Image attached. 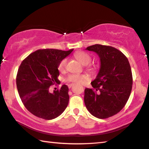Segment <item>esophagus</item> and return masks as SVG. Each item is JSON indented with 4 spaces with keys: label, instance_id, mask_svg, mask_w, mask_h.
I'll list each match as a JSON object with an SVG mask.
<instances>
[{
    "label": "esophagus",
    "instance_id": "34e87169",
    "mask_svg": "<svg viewBox=\"0 0 149 149\" xmlns=\"http://www.w3.org/2000/svg\"><path fill=\"white\" fill-rule=\"evenodd\" d=\"M74 85V84H69L68 85V86H69V88H71V87Z\"/></svg>",
    "mask_w": 149,
    "mask_h": 149
}]
</instances>
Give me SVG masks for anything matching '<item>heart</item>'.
<instances>
[{
  "instance_id": "heart-1",
  "label": "heart",
  "mask_w": 149,
  "mask_h": 149,
  "mask_svg": "<svg viewBox=\"0 0 149 149\" xmlns=\"http://www.w3.org/2000/svg\"><path fill=\"white\" fill-rule=\"evenodd\" d=\"M75 57L83 65H88L91 62V57L90 55L84 52H77L74 54ZM67 65V59L65 58L61 60L58 65V70L63 72L66 70ZM65 79L70 82L75 83H82L84 81L87 79V77L84 75H79L76 74H71L67 75Z\"/></svg>"
}]
</instances>
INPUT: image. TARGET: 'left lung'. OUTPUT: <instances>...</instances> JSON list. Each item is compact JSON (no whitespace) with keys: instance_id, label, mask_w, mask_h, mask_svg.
Returning a JSON list of instances; mask_svg holds the SVG:
<instances>
[{"instance_id":"left-lung-1","label":"left lung","mask_w":149,"mask_h":149,"mask_svg":"<svg viewBox=\"0 0 149 149\" xmlns=\"http://www.w3.org/2000/svg\"><path fill=\"white\" fill-rule=\"evenodd\" d=\"M86 49L98 55L101 66L97 77L91 83L93 88L84 90V104L95 117L110 118L123 109L130 97L132 74L129 60L112 46L94 45Z\"/></svg>"}]
</instances>
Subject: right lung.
<instances>
[{
	"label": "right lung",
	"instance_id": "right-lung-1",
	"mask_svg": "<svg viewBox=\"0 0 149 149\" xmlns=\"http://www.w3.org/2000/svg\"><path fill=\"white\" fill-rule=\"evenodd\" d=\"M72 51L38 49L20 64L16 78L17 90L26 109L32 114L50 120L65 111L69 101L68 87L63 84L54 93L49 88L59 82V62Z\"/></svg>",
	"mask_w": 149,
	"mask_h": 149
}]
</instances>
